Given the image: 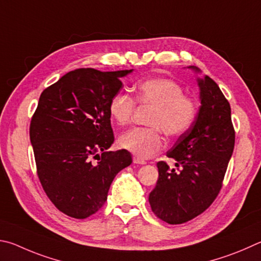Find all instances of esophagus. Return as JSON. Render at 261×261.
<instances>
[{"mask_svg":"<svg viewBox=\"0 0 261 261\" xmlns=\"http://www.w3.org/2000/svg\"><path fill=\"white\" fill-rule=\"evenodd\" d=\"M133 163L134 164H138V165H144V164H145V162L143 161V159H140L138 157H134L133 158Z\"/></svg>","mask_w":261,"mask_h":261,"instance_id":"obj_1","label":"esophagus"}]
</instances>
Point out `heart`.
<instances>
[{
	"mask_svg": "<svg viewBox=\"0 0 261 261\" xmlns=\"http://www.w3.org/2000/svg\"><path fill=\"white\" fill-rule=\"evenodd\" d=\"M135 100L151 108L148 116V128H135L119 138L118 144L140 158H150L164 145L163 133L171 139L185 134L194 122L195 102L184 95V88L166 77H151L134 87ZM135 100L129 95L119 93L109 103V113L118 126L130 122Z\"/></svg>",
	"mask_w": 261,
	"mask_h": 261,
	"instance_id": "1",
	"label": "heart"
}]
</instances>
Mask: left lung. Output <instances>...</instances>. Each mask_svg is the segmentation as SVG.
Instances as JSON below:
<instances>
[{
  "label": "left lung",
  "instance_id": "left-lung-1",
  "mask_svg": "<svg viewBox=\"0 0 261 261\" xmlns=\"http://www.w3.org/2000/svg\"><path fill=\"white\" fill-rule=\"evenodd\" d=\"M196 73L199 68L189 66ZM200 107L189 129L166 156L176 167L157 163L158 181L149 195L152 212L170 225H179L203 213L222 187L235 145L229 102L211 77H197Z\"/></svg>",
  "mask_w": 261,
  "mask_h": 261
}]
</instances>
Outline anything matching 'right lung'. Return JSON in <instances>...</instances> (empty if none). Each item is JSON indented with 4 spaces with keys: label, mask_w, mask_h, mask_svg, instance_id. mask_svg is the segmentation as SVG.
<instances>
[{
    "label": "right lung",
    "mask_w": 261,
    "mask_h": 261,
    "mask_svg": "<svg viewBox=\"0 0 261 261\" xmlns=\"http://www.w3.org/2000/svg\"><path fill=\"white\" fill-rule=\"evenodd\" d=\"M132 71L77 68L40 96L30 126L36 170L49 199L68 217L97 212L114 176L132 164L127 150L108 151L114 141L109 103Z\"/></svg>",
    "instance_id": "right-lung-1"
}]
</instances>
